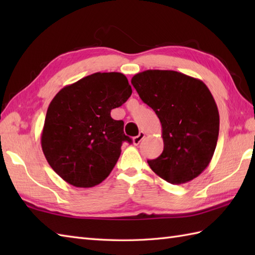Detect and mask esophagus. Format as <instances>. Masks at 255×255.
I'll list each match as a JSON object with an SVG mask.
<instances>
[{
	"label": "esophagus",
	"instance_id": "obj_1",
	"mask_svg": "<svg viewBox=\"0 0 255 255\" xmlns=\"http://www.w3.org/2000/svg\"><path fill=\"white\" fill-rule=\"evenodd\" d=\"M144 138V132H140L138 136H136V137H133L132 138V143L134 144V145H138L140 142H141V140Z\"/></svg>",
	"mask_w": 255,
	"mask_h": 255
}]
</instances>
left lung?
Listing matches in <instances>:
<instances>
[{"instance_id": "left-lung-1", "label": "left lung", "mask_w": 255, "mask_h": 255, "mask_svg": "<svg viewBox=\"0 0 255 255\" xmlns=\"http://www.w3.org/2000/svg\"><path fill=\"white\" fill-rule=\"evenodd\" d=\"M162 126L163 152L148 164L171 184L194 180L208 166L219 134V113L207 86L172 70H147L131 79Z\"/></svg>"}]
</instances>
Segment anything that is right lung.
I'll return each mask as SVG.
<instances>
[{
    "label": "right lung",
    "mask_w": 255,
    "mask_h": 255,
    "mask_svg": "<svg viewBox=\"0 0 255 255\" xmlns=\"http://www.w3.org/2000/svg\"><path fill=\"white\" fill-rule=\"evenodd\" d=\"M132 93L119 72H97L64 86L49 104L41 133V148L57 174L75 187L102 183L118 161L124 122L111 117Z\"/></svg>",
    "instance_id": "right-lung-1"
}]
</instances>
